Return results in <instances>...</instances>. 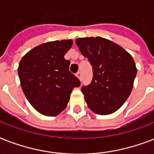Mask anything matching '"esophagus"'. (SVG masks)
Instances as JSON below:
<instances>
[{
	"mask_svg": "<svg viewBox=\"0 0 154 154\" xmlns=\"http://www.w3.org/2000/svg\"><path fill=\"white\" fill-rule=\"evenodd\" d=\"M77 77H78L79 80H82V72H77Z\"/></svg>",
	"mask_w": 154,
	"mask_h": 154,
	"instance_id": "34e87169",
	"label": "esophagus"
}]
</instances>
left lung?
I'll return each instance as SVG.
<instances>
[{
  "label": "left lung",
  "instance_id": "left-lung-1",
  "mask_svg": "<svg viewBox=\"0 0 154 154\" xmlns=\"http://www.w3.org/2000/svg\"><path fill=\"white\" fill-rule=\"evenodd\" d=\"M76 44L93 71L91 82L82 87L87 106L99 115L116 112L133 89L137 68L132 56L117 44L101 37L77 38Z\"/></svg>",
  "mask_w": 154,
  "mask_h": 154
}]
</instances>
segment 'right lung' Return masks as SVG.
<instances>
[{"label": "right lung", "instance_id": "right-lung-1", "mask_svg": "<svg viewBox=\"0 0 154 154\" xmlns=\"http://www.w3.org/2000/svg\"><path fill=\"white\" fill-rule=\"evenodd\" d=\"M72 39L47 42L29 51L20 62L18 74L22 90L38 112L56 116L67 107L74 87L80 81L69 71L64 55Z\"/></svg>", "mask_w": 154, "mask_h": 154}]
</instances>
